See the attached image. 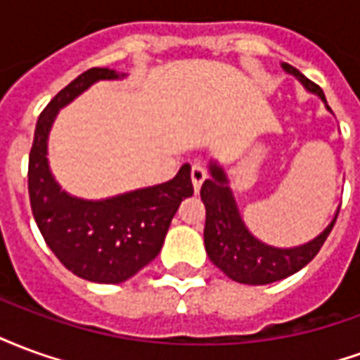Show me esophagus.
I'll list each match as a JSON object with an SVG mask.
<instances>
[{"mask_svg": "<svg viewBox=\"0 0 360 360\" xmlns=\"http://www.w3.org/2000/svg\"><path fill=\"white\" fill-rule=\"evenodd\" d=\"M191 179H193V187L195 191H200V185L206 179V169H204L200 164L193 165V169H191Z\"/></svg>", "mask_w": 360, "mask_h": 360, "instance_id": "34e87169", "label": "esophagus"}]
</instances>
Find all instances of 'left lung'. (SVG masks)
<instances>
[{"label": "left lung", "instance_id": "obj_1", "mask_svg": "<svg viewBox=\"0 0 360 360\" xmlns=\"http://www.w3.org/2000/svg\"><path fill=\"white\" fill-rule=\"evenodd\" d=\"M281 69L295 77L310 94L318 96L324 102L326 110L332 111L326 102L324 92L301 71L287 63H281ZM208 172L210 177L204 181L200 188V198L206 206L204 247L212 262L237 283L266 285L293 276L295 271L304 268L316 257L338 219L340 208L333 214L332 221L310 241L297 247H274L255 237L243 221L226 169L216 160H210Z\"/></svg>", "mask_w": 360, "mask_h": 360}]
</instances>
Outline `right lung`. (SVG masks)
<instances>
[{
  "label": "right lung",
  "mask_w": 360,
  "mask_h": 360,
  "mask_svg": "<svg viewBox=\"0 0 360 360\" xmlns=\"http://www.w3.org/2000/svg\"><path fill=\"white\" fill-rule=\"evenodd\" d=\"M125 77L94 67L69 82L38 117L28 158V195L44 241L67 270L94 283H121L150 264L179 204L195 193L188 164L172 181L100 200L71 195L53 177L48 139L59 111L96 82Z\"/></svg>",
  "instance_id": "1"
}]
</instances>
